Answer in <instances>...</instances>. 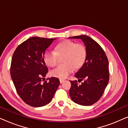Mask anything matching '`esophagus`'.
<instances>
[{
    "instance_id": "1",
    "label": "esophagus",
    "mask_w": 128,
    "mask_h": 128,
    "mask_svg": "<svg viewBox=\"0 0 128 128\" xmlns=\"http://www.w3.org/2000/svg\"><path fill=\"white\" fill-rule=\"evenodd\" d=\"M59 81H60V83H62L63 82L65 81V80L64 79V78H60V79H59Z\"/></svg>"
}]
</instances>
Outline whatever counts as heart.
I'll use <instances>...</instances> for the list:
<instances>
[{
  "instance_id": "1",
  "label": "heart",
  "mask_w": 128,
  "mask_h": 128,
  "mask_svg": "<svg viewBox=\"0 0 128 128\" xmlns=\"http://www.w3.org/2000/svg\"><path fill=\"white\" fill-rule=\"evenodd\" d=\"M62 62L51 71L52 76L64 78L72 72L74 68H80L85 62L87 58V50L82 44L66 40L58 44L55 47V51L48 50L44 55V60L46 65L54 67L58 63V56L64 55Z\"/></svg>"
}]
</instances>
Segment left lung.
<instances>
[{"label":"left lung","instance_id":"8db88e82","mask_svg":"<svg viewBox=\"0 0 128 128\" xmlns=\"http://www.w3.org/2000/svg\"><path fill=\"white\" fill-rule=\"evenodd\" d=\"M69 38L82 40L87 50V58L83 66L75 74L77 80H70L69 95L75 103L88 106L94 104L102 97L110 78L108 60L104 50L97 42L87 36H74ZM83 80L84 82L78 84Z\"/></svg>","mask_w":128,"mask_h":128}]
</instances>
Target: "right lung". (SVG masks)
<instances>
[{
    "instance_id": "right-lung-1",
    "label": "right lung",
    "mask_w": 128,
    "mask_h": 128,
    "mask_svg": "<svg viewBox=\"0 0 128 128\" xmlns=\"http://www.w3.org/2000/svg\"><path fill=\"white\" fill-rule=\"evenodd\" d=\"M55 40L31 37L19 45L13 55L12 80L21 98L31 106L40 107L50 103L60 83L56 78H48L49 82L42 83L48 72L44 55Z\"/></svg>"
}]
</instances>
